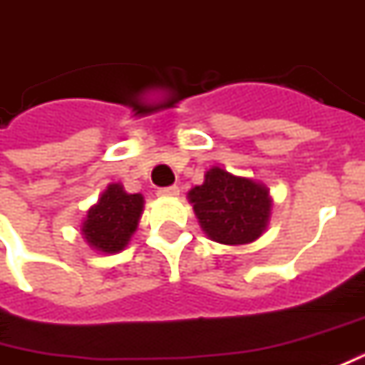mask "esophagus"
<instances>
[{
    "instance_id": "esophagus-1",
    "label": "esophagus",
    "mask_w": 365,
    "mask_h": 365,
    "mask_svg": "<svg viewBox=\"0 0 365 365\" xmlns=\"http://www.w3.org/2000/svg\"><path fill=\"white\" fill-rule=\"evenodd\" d=\"M178 193H180V187H175V185L160 187V190H158V195H160V197H175Z\"/></svg>"
}]
</instances>
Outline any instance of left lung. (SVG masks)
I'll return each mask as SVG.
<instances>
[{
  "instance_id": "obj_1",
  "label": "left lung",
  "mask_w": 365,
  "mask_h": 365,
  "mask_svg": "<svg viewBox=\"0 0 365 365\" xmlns=\"http://www.w3.org/2000/svg\"><path fill=\"white\" fill-rule=\"evenodd\" d=\"M195 217L211 241L247 245L262 235L271 217V193L262 183L213 165L205 182L187 193Z\"/></svg>"
}]
</instances>
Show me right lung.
I'll return each instance as SVG.
<instances>
[{"instance_id":"1","label":"right lung","mask_w":365,"mask_h":365,"mask_svg":"<svg viewBox=\"0 0 365 365\" xmlns=\"http://www.w3.org/2000/svg\"><path fill=\"white\" fill-rule=\"evenodd\" d=\"M144 211L140 193H126L120 183H110L86 213L83 235L101 253H120L138 227Z\"/></svg>"}]
</instances>
